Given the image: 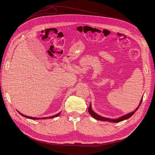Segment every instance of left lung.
<instances>
[{
  "instance_id": "8db88e82",
  "label": "left lung",
  "mask_w": 155,
  "mask_h": 155,
  "mask_svg": "<svg viewBox=\"0 0 155 155\" xmlns=\"http://www.w3.org/2000/svg\"><path fill=\"white\" fill-rule=\"evenodd\" d=\"M142 99H143V97L141 99V101L139 103V106L136 108V109L135 110H134L133 112H132L130 113H129L126 115H124L121 117H119L117 119H112V118H105V117H103L97 114H96L93 110H92V107H91V104H90V105L89 107V108H88V112H89L90 114L96 120H100V121H108V122H112V123H118V122H120V121H122L123 120H127L128 118H129L130 117H132V115H133L135 112L137 111V110H138V108H139L142 102Z\"/></svg>"
}]
</instances>
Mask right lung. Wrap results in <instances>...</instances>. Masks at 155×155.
Masks as SVG:
<instances>
[{
    "mask_svg": "<svg viewBox=\"0 0 155 155\" xmlns=\"http://www.w3.org/2000/svg\"><path fill=\"white\" fill-rule=\"evenodd\" d=\"M18 111V110H17ZM18 112L21 115H22L23 117H26V118H29V119H31V120H42V119H48V118H55V117H58L59 115H60V114H61V112L60 113H58V114H56V115H53V116H51V117H43V118H35V117H28V116H26V115H23V114H22L21 113H20L19 112H18Z\"/></svg>",
    "mask_w": 155,
    "mask_h": 155,
    "instance_id": "1",
    "label": "right lung"
}]
</instances>
